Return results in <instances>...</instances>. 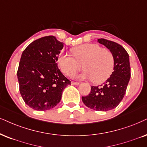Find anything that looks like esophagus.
Here are the masks:
<instances>
[{
    "mask_svg": "<svg viewBox=\"0 0 147 147\" xmlns=\"http://www.w3.org/2000/svg\"><path fill=\"white\" fill-rule=\"evenodd\" d=\"M79 84V83H78V82H74V81H71V85H78Z\"/></svg>",
    "mask_w": 147,
    "mask_h": 147,
    "instance_id": "1",
    "label": "esophagus"
}]
</instances>
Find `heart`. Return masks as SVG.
I'll return each instance as SVG.
<instances>
[{
	"label": "heart",
	"mask_w": 147,
	"mask_h": 147,
	"mask_svg": "<svg viewBox=\"0 0 147 147\" xmlns=\"http://www.w3.org/2000/svg\"><path fill=\"white\" fill-rule=\"evenodd\" d=\"M72 55L62 53L58 57L59 66L66 75H71L81 69L85 70L79 79L93 80L100 83L110 77L114 68V57L109 49L98 44H83L71 49Z\"/></svg>",
	"instance_id": "1"
}]
</instances>
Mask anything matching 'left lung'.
I'll list each match as a JSON object with an SVG mask.
<instances>
[{
    "instance_id": "8db88e82",
    "label": "left lung",
    "mask_w": 147,
    "mask_h": 147,
    "mask_svg": "<svg viewBox=\"0 0 147 147\" xmlns=\"http://www.w3.org/2000/svg\"><path fill=\"white\" fill-rule=\"evenodd\" d=\"M97 41L113 53L114 68L110 77L102 85L91 87L90 94L82 96V101L93 110L107 111L117 107L125 95L131 77L129 57L126 50L117 42L104 38H99Z\"/></svg>"
}]
</instances>
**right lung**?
<instances>
[{
  "instance_id": "right-lung-1",
  "label": "right lung",
  "mask_w": 147,
  "mask_h": 147,
  "mask_svg": "<svg viewBox=\"0 0 147 147\" xmlns=\"http://www.w3.org/2000/svg\"><path fill=\"white\" fill-rule=\"evenodd\" d=\"M64 42L55 36L42 37L31 42L22 52L18 75L20 92L25 103L36 111H47L60 102L70 81L56 62Z\"/></svg>"
}]
</instances>
